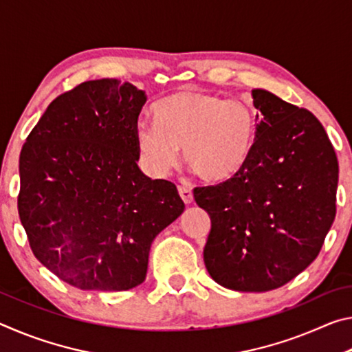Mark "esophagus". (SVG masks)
Wrapping results in <instances>:
<instances>
[{"label":"esophagus","mask_w":352,"mask_h":352,"mask_svg":"<svg viewBox=\"0 0 352 352\" xmlns=\"http://www.w3.org/2000/svg\"><path fill=\"white\" fill-rule=\"evenodd\" d=\"M178 194H180V197L183 199L184 204H186V205L192 204L194 195H192V190H190L189 188H186V186H178Z\"/></svg>","instance_id":"esophagus-1"}]
</instances>
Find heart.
<instances>
[{"mask_svg":"<svg viewBox=\"0 0 352 352\" xmlns=\"http://www.w3.org/2000/svg\"><path fill=\"white\" fill-rule=\"evenodd\" d=\"M155 124L142 122L135 138L141 163L155 177L174 168L178 147L184 162L208 183H223L241 174L258 140L252 107L226 100L199 88H182L153 105Z\"/></svg>","mask_w":352,"mask_h":352,"instance_id":"heart-1","label":"heart"}]
</instances>
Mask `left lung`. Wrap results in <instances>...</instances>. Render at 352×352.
Here are the masks:
<instances>
[{"instance_id":"obj_1","label":"left lung","mask_w":352,"mask_h":352,"mask_svg":"<svg viewBox=\"0 0 352 352\" xmlns=\"http://www.w3.org/2000/svg\"><path fill=\"white\" fill-rule=\"evenodd\" d=\"M258 140L241 174L195 188L210 214L204 250L217 284L267 292L289 283L317 258L336 219L338 162L311 111L256 88Z\"/></svg>"}]
</instances>
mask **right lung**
I'll return each instance as SVG.
<instances>
[{
	"label": "right lung",
	"mask_w": 352,
	"mask_h": 352,
	"mask_svg": "<svg viewBox=\"0 0 352 352\" xmlns=\"http://www.w3.org/2000/svg\"><path fill=\"white\" fill-rule=\"evenodd\" d=\"M146 100L129 82H83L47 105L21 148L19 214L29 245L77 289L140 285L153 239L184 211L174 183L136 164Z\"/></svg>",
	"instance_id": "add662e5"
}]
</instances>
